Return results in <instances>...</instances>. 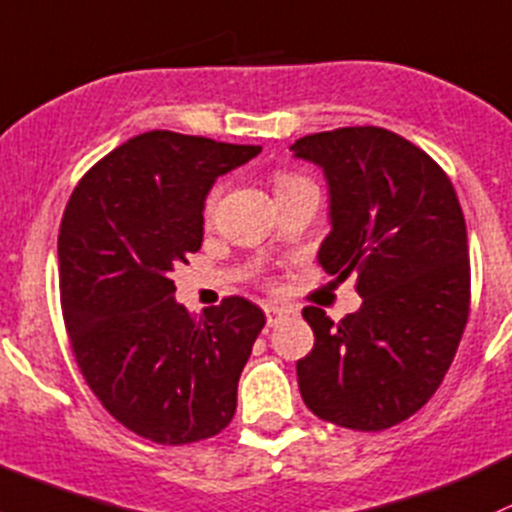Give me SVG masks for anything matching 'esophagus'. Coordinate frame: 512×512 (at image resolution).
<instances>
[{"mask_svg": "<svg viewBox=\"0 0 512 512\" xmlns=\"http://www.w3.org/2000/svg\"><path fill=\"white\" fill-rule=\"evenodd\" d=\"M263 312H266V322H268V327H273V324H278L280 317L285 315L283 307H278V305H266V307H263Z\"/></svg>", "mask_w": 512, "mask_h": 512, "instance_id": "esophagus-1", "label": "esophagus"}]
</instances>
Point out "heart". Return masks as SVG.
Instances as JSON below:
<instances>
[{"label":"heart","mask_w":512,"mask_h":512,"mask_svg":"<svg viewBox=\"0 0 512 512\" xmlns=\"http://www.w3.org/2000/svg\"><path fill=\"white\" fill-rule=\"evenodd\" d=\"M302 183H310V180L302 178V175H295V173H276V178H273V188H276V195H278V192H285V190L295 188V185H302ZM214 200H217V190H214L210 195V200H207V210H212Z\"/></svg>","instance_id":"1"}]
</instances>
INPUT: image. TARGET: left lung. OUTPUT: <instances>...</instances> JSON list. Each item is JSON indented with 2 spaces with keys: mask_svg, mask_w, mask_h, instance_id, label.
<instances>
[{
  "mask_svg": "<svg viewBox=\"0 0 512 512\" xmlns=\"http://www.w3.org/2000/svg\"><path fill=\"white\" fill-rule=\"evenodd\" d=\"M324 170L332 232L320 263L364 298L332 322L302 317L315 346L298 361L305 405L346 430L381 432L415 415L452 366L471 305L466 222L452 180L381 126H344L290 146Z\"/></svg>",
  "mask_w": 512,
  "mask_h": 512,
  "instance_id": "8db88e82",
  "label": "left lung"
}]
</instances>
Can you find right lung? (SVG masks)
<instances>
[{"label": "right lung", "mask_w": 512, "mask_h": 512, "mask_svg": "<svg viewBox=\"0 0 512 512\" xmlns=\"http://www.w3.org/2000/svg\"><path fill=\"white\" fill-rule=\"evenodd\" d=\"M258 153L146 131L82 175L60 219V307L75 361L104 410L156 444L200 442L234 417L266 315L232 295L192 317L170 271L200 251L214 180Z\"/></svg>", "instance_id": "1"}]
</instances>
